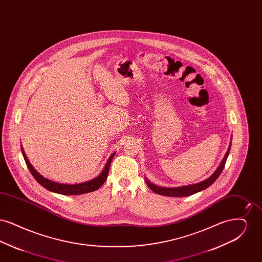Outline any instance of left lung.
I'll list each match as a JSON object with an SVG mask.
<instances>
[{
  "label": "left lung",
  "instance_id": "8db88e82",
  "mask_svg": "<svg viewBox=\"0 0 262 262\" xmlns=\"http://www.w3.org/2000/svg\"><path fill=\"white\" fill-rule=\"evenodd\" d=\"M230 152V148L227 151V153L225 154V157L223 158V161L220 164V166L218 167V169L215 171V173L212 174L211 177H209L208 179H206L203 182H200L199 184H194V185H188L185 187H157L153 184H151L149 181L146 180V184L150 187V189L152 191H154L157 194L160 195H165V196H174V198H184V196H188L191 194H194L196 192H199L202 189H205L208 187H210L212 184L217 180V178L222 173L223 169H224L225 164L227 161L228 155Z\"/></svg>",
  "mask_w": 262,
  "mask_h": 262
}]
</instances>
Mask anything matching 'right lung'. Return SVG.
I'll return each mask as SVG.
<instances>
[{
	"label": "right lung",
	"mask_w": 262,
	"mask_h": 262,
	"mask_svg": "<svg viewBox=\"0 0 262 262\" xmlns=\"http://www.w3.org/2000/svg\"><path fill=\"white\" fill-rule=\"evenodd\" d=\"M21 152L25 158L26 166L28 167L30 173L34 177V179L37 181L38 183L45 187L46 189L56 192V193H60V194H66V195H76V194H82V193H88L94 191L96 189H98L101 186H103V184L105 183L108 173H109V168L112 162L113 157L115 154H112L108 160V162L106 164L104 170L102 171V173L96 177L95 179L88 181L85 183H81V184H76V185H64V184H59V183H55L52 182L50 180L42 177L41 174L37 173V171L32 167V165L28 161L26 155H25V151L21 147Z\"/></svg>",
	"instance_id": "add662e5"
}]
</instances>
